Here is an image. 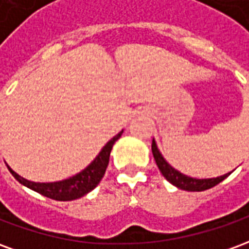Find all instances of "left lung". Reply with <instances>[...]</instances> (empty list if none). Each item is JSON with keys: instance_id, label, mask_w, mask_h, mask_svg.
<instances>
[{"instance_id": "obj_1", "label": "left lung", "mask_w": 249, "mask_h": 249, "mask_svg": "<svg viewBox=\"0 0 249 249\" xmlns=\"http://www.w3.org/2000/svg\"><path fill=\"white\" fill-rule=\"evenodd\" d=\"M152 153H153V157L156 160V164L160 172L162 173V176L167 178L169 183L178 187V189H184V191H189V192H201V191H205V189H209V188L217 185L219 183H221L224 178H227L232 172H228L223 175V176H217V178H189L184 173L178 172V169L169 164V162L164 159V156L161 155V152L159 151L157 148V144L155 139L152 141Z\"/></svg>"}]
</instances>
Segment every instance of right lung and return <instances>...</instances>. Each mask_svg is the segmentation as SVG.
I'll list each match as a JSON object with an SVG mask.
<instances>
[{"label":"right lung","instance_id":"obj_1","mask_svg":"<svg viewBox=\"0 0 249 249\" xmlns=\"http://www.w3.org/2000/svg\"><path fill=\"white\" fill-rule=\"evenodd\" d=\"M123 132L124 129L114 137H112L87 168H84L81 172L76 173L74 176L65 178V180L53 181V183H36V181H30V180H26L22 176H19L18 173H16L9 167L8 164H6V167L18 183L28 187L32 191L40 193L42 196H46V197L57 200V201H71V200L85 196L87 193L93 191L100 184L109 164L110 151L113 148L114 142L121 137Z\"/></svg>","mask_w":249,"mask_h":249}]
</instances>
